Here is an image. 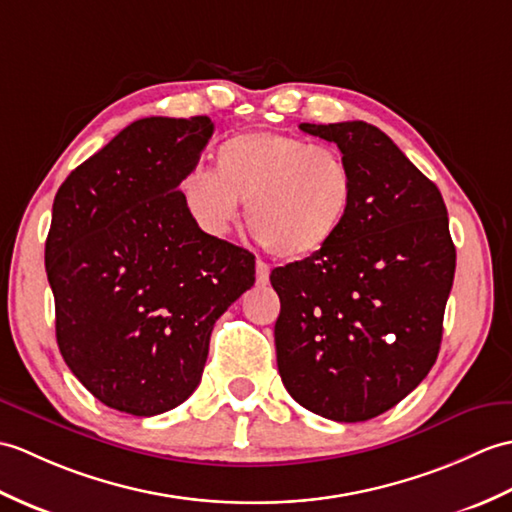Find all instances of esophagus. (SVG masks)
Segmentation results:
<instances>
[{
	"label": "esophagus",
	"mask_w": 512,
	"mask_h": 512,
	"mask_svg": "<svg viewBox=\"0 0 512 512\" xmlns=\"http://www.w3.org/2000/svg\"><path fill=\"white\" fill-rule=\"evenodd\" d=\"M256 282L258 285H267L269 282V265L263 260H256Z\"/></svg>",
	"instance_id": "esophagus-1"
}]
</instances>
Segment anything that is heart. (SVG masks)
Instances as JSON below:
<instances>
[{"instance_id": "b5f03b06", "label": "heart", "mask_w": 512, "mask_h": 512, "mask_svg": "<svg viewBox=\"0 0 512 512\" xmlns=\"http://www.w3.org/2000/svg\"><path fill=\"white\" fill-rule=\"evenodd\" d=\"M214 173L190 168L177 195L201 232L223 236L245 203L247 223L271 254L309 258L333 241L355 192L346 157L285 133L252 131L223 140Z\"/></svg>"}]
</instances>
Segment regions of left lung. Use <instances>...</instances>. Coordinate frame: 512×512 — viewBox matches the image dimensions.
Masks as SVG:
<instances>
[{
  "label": "left lung",
  "instance_id": "8db88e82",
  "mask_svg": "<svg viewBox=\"0 0 512 512\" xmlns=\"http://www.w3.org/2000/svg\"><path fill=\"white\" fill-rule=\"evenodd\" d=\"M300 129L337 144L355 192L322 252L271 271L278 372L306 410L361 423L403 401L436 363L456 247L440 190L381 129Z\"/></svg>",
  "mask_w": 512,
  "mask_h": 512
}]
</instances>
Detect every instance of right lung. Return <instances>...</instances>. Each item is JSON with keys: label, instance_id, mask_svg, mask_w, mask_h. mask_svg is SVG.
<instances>
[{"label": "right lung", "instance_id": "right-lung-1", "mask_svg": "<svg viewBox=\"0 0 512 512\" xmlns=\"http://www.w3.org/2000/svg\"><path fill=\"white\" fill-rule=\"evenodd\" d=\"M208 116L142 118L74 168L54 197L45 271L56 342L100 403L164 414L197 390L214 322L254 285V254L192 223L177 181Z\"/></svg>", "mask_w": 512, "mask_h": 512}]
</instances>
